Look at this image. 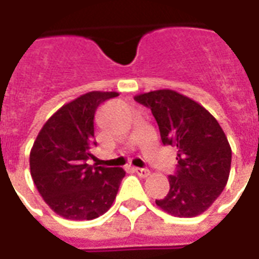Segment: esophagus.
<instances>
[{
    "label": "esophagus",
    "instance_id": "1",
    "mask_svg": "<svg viewBox=\"0 0 259 259\" xmlns=\"http://www.w3.org/2000/svg\"><path fill=\"white\" fill-rule=\"evenodd\" d=\"M135 171L137 173V176L141 178H145V177H148L149 174V170L148 168H141V167H135Z\"/></svg>",
    "mask_w": 259,
    "mask_h": 259
}]
</instances>
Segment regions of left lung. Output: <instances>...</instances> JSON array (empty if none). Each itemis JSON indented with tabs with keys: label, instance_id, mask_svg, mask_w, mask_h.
Returning <instances> with one entry per match:
<instances>
[{
	"label": "left lung",
	"instance_id": "left-lung-1",
	"mask_svg": "<svg viewBox=\"0 0 259 259\" xmlns=\"http://www.w3.org/2000/svg\"><path fill=\"white\" fill-rule=\"evenodd\" d=\"M158 122L164 145L177 149V171L168 176L170 189L156 204L174 217H196L225 188L232 149L217 119L203 105L170 89L135 96Z\"/></svg>",
	"mask_w": 259,
	"mask_h": 259
}]
</instances>
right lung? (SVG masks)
Here are the masks:
<instances>
[{
	"label": "right lung",
	"instance_id": "right-lung-1",
	"mask_svg": "<svg viewBox=\"0 0 259 259\" xmlns=\"http://www.w3.org/2000/svg\"><path fill=\"white\" fill-rule=\"evenodd\" d=\"M116 92H89L64 104L42 126L30 152L38 192L60 217L89 221L112 206L123 168L88 164L95 139V114Z\"/></svg>",
	"mask_w": 259,
	"mask_h": 259
}]
</instances>
